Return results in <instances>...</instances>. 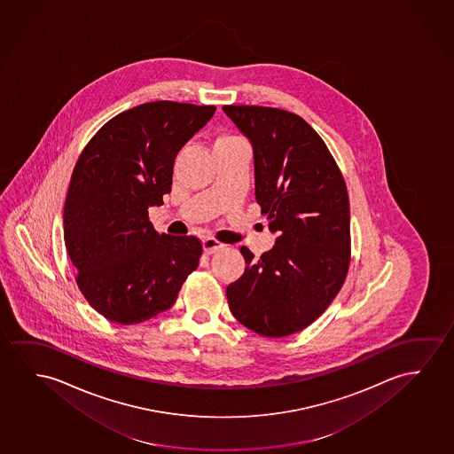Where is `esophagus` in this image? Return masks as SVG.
<instances>
[{
    "label": "esophagus",
    "mask_w": 454,
    "mask_h": 454,
    "mask_svg": "<svg viewBox=\"0 0 454 454\" xmlns=\"http://www.w3.org/2000/svg\"><path fill=\"white\" fill-rule=\"evenodd\" d=\"M203 248L206 254H214V253H217V251L222 250V248H223V245L220 244V242L215 240V239L207 237V239H204L203 240Z\"/></svg>",
    "instance_id": "1"
}]
</instances>
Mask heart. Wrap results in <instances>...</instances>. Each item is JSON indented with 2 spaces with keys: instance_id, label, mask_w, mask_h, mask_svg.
Returning <instances> with one entry per match:
<instances>
[{
  "instance_id": "1",
  "label": "heart",
  "mask_w": 454,
  "mask_h": 454,
  "mask_svg": "<svg viewBox=\"0 0 454 454\" xmlns=\"http://www.w3.org/2000/svg\"><path fill=\"white\" fill-rule=\"evenodd\" d=\"M242 142H244V138L239 137L236 134L220 132L214 140V148H223V146H231V145L242 144Z\"/></svg>"
}]
</instances>
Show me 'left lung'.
<instances>
[{
	"label": "left lung",
	"mask_w": 454,
	"mask_h": 454,
	"mask_svg": "<svg viewBox=\"0 0 454 454\" xmlns=\"http://www.w3.org/2000/svg\"><path fill=\"white\" fill-rule=\"evenodd\" d=\"M254 150L256 201L277 245L226 289L232 316L263 337L308 328L342 289L351 259L342 171L300 115L265 106H223Z\"/></svg>",
	"instance_id": "obj_1"
}]
</instances>
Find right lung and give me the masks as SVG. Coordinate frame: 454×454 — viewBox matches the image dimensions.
I'll return each instance as SVG.
<instances>
[{
    "label": "right lung",
    "instance_id": "obj_1",
    "mask_svg": "<svg viewBox=\"0 0 454 454\" xmlns=\"http://www.w3.org/2000/svg\"><path fill=\"white\" fill-rule=\"evenodd\" d=\"M215 106L153 101L99 128L73 168L64 240L81 294L98 314L136 325L170 309L203 254L195 236L154 230L148 209L171 192L177 152Z\"/></svg>",
    "mask_w": 454,
    "mask_h": 454
}]
</instances>
